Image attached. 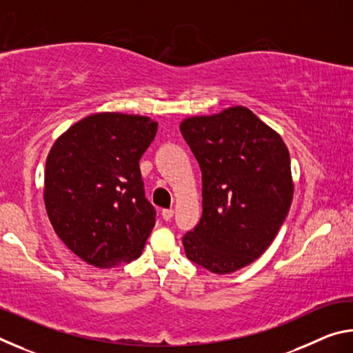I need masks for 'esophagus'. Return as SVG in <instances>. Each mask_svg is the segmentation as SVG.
Listing matches in <instances>:
<instances>
[{"instance_id": "34e87169", "label": "esophagus", "mask_w": 353, "mask_h": 353, "mask_svg": "<svg viewBox=\"0 0 353 353\" xmlns=\"http://www.w3.org/2000/svg\"><path fill=\"white\" fill-rule=\"evenodd\" d=\"M162 216L165 221H170L174 216V210H172V208H165V210H162Z\"/></svg>"}]
</instances>
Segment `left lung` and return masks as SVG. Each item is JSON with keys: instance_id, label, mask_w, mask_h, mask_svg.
<instances>
[{"instance_id": "8db88e82", "label": "left lung", "mask_w": 353, "mask_h": 353, "mask_svg": "<svg viewBox=\"0 0 353 353\" xmlns=\"http://www.w3.org/2000/svg\"><path fill=\"white\" fill-rule=\"evenodd\" d=\"M181 132L202 171V216L182 238L185 254L214 274H230L265 252L292 201L288 148L243 105L191 117Z\"/></svg>"}]
</instances>
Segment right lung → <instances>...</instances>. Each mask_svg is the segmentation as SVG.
<instances>
[{
	"mask_svg": "<svg viewBox=\"0 0 353 353\" xmlns=\"http://www.w3.org/2000/svg\"><path fill=\"white\" fill-rule=\"evenodd\" d=\"M157 121L126 113H94L56 140L46 159L45 207L57 236L97 268L139 259L155 224L140 159Z\"/></svg>",
	"mask_w": 353,
	"mask_h": 353,
	"instance_id": "add662e5",
	"label": "right lung"
}]
</instances>
